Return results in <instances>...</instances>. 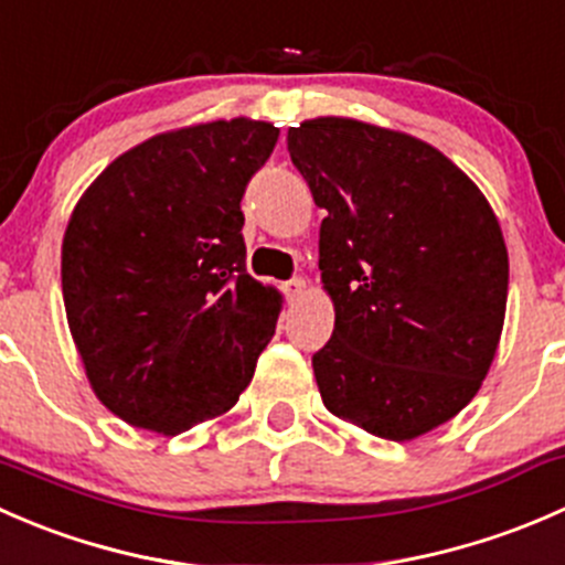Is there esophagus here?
<instances>
[{
  "instance_id": "esophagus-1",
  "label": "esophagus",
  "mask_w": 565,
  "mask_h": 565,
  "mask_svg": "<svg viewBox=\"0 0 565 565\" xmlns=\"http://www.w3.org/2000/svg\"><path fill=\"white\" fill-rule=\"evenodd\" d=\"M284 292L289 300H300L306 295V278H292V281L284 284Z\"/></svg>"
}]
</instances>
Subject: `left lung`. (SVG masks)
Wrapping results in <instances>:
<instances>
[{
  "label": "left lung",
  "mask_w": 565,
  "mask_h": 565,
  "mask_svg": "<svg viewBox=\"0 0 565 565\" xmlns=\"http://www.w3.org/2000/svg\"><path fill=\"white\" fill-rule=\"evenodd\" d=\"M287 150L324 218L335 324L317 388L335 418L407 443L470 404L498 352L509 250L492 204L424 139L352 117L303 119Z\"/></svg>",
  "instance_id": "left-lung-1"
}]
</instances>
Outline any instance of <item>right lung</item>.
Masks as SVG:
<instances>
[{
  "label": "right lung",
  "instance_id": "add662e5",
  "mask_svg": "<svg viewBox=\"0 0 565 565\" xmlns=\"http://www.w3.org/2000/svg\"><path fill=\"white\" fill-rule=\"evenodd\" d=\"M278 128L163 130L82 193L62 237L67 328L98 402L174 437L230 413L276 333L281 292L246 270L241 199Z\"/></svg>",
  "mask_w": 565,
  "mask_h": 565
}]
</instances>
